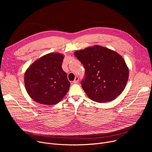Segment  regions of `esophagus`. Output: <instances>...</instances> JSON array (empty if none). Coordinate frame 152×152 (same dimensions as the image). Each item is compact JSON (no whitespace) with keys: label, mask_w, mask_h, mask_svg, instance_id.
Returning a JSON list of instances; mask_svg holds the SVG:
<instances>
[{"label":"esophagus","mask_w":152,"mask_h":152,"mask_svg":"<svg viewBox=\"0 0 152 152\" xmlns=\"http://www.w3.org/2000/svg\"><path fill=\"white\" fill-rule=\"evenodd\" d=\"M78 81H79V77H76L75 79V80L73 82V83L76 84V83H77Z\"/></svg>","instance_id":"1"}]
</instances>
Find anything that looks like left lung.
I'll list each match as a JSON object with an SVG mask.
<instances>
[{"instance_id": "8db88e82", "label": "left lung", "mask_w": 152, "mask_h": 152, "mask_svg": "<svg viewBox=\"0 0 152 152\" xmlns=\"http://www.w3.org/2000/svg\"><path fill=\"white\" fill-rule=\"evenodd\" d=\"M75 57L85 68L81 81L88 97L96 102L115 100L124 91L129 79V68L116 52L101 45L76 50Z\"/></svg>"}]
</instances>
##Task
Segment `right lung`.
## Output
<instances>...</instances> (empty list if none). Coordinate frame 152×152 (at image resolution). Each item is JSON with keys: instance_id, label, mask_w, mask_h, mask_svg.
Listing matches in <instances>:
<instances>
[{"instance_id": "1", "label": "right lung", "mask_w": 152, "mask_h": 152, "mask_svg": "<svg viewBox=\"0 0 152 152\" xmlns=\"http://www.w3.org/2000/svg\"><path fill=\"white\" fill-rule=\"evenodd\" d=\"M63 54L47 53L34 61L25 73V89L29 97L45 105L57 104L69 91L70 83L61 68Z\"/></svg>"}]
</instances>
